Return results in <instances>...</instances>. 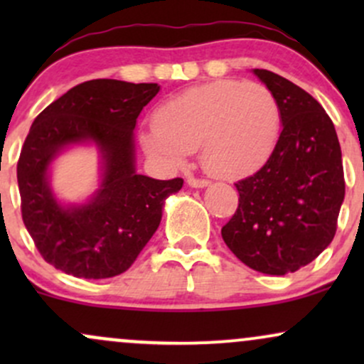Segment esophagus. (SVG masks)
<instances>
[{
	"label": "esophagus",
	"mask_w": 364,
	"mask_h": 364,
	"mask_svg": "<svg viewBox=\"0 0 364 364\" xmlns=\"http://www.w3.org/2000/svg\"><path fill=\"white\" fill-rule=\"evenodd\" d=\"M188 186L191 188H207L210 185V181H207V179H196V178H188Z\"/></svg>",
	"instance_id": "1"
}]
</instances>
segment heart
I'll return each mask as SVG.
<instances>
[{
  "label": "heart",
  "instance_id": "b5f03b06",
  "mask_svg": "<svg viewBox=\"0 0 364 364\" xmlns=\"http://www.w3.org/2000/svg\"><path fill=\"white\" fill-rule=\"evenodd\" d=\"M281 128V106L263 83L217 80L162 102L139 139L145 154L171 168L200 147L208 173L237 178L272 156Z\"/></svg>",
  "mask_w": 364,
  "mask_h": 364
}]
</instances>
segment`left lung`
Returning a JSON list of instances; mask_svg holds the SVG:
<instances>
[{
  "instance_id": "1",
  "label": "left lung",
  "mask_w": 364,
  "mask_h": 364,
  "mask_svg": "<svg viewBox=\"0 0 364 364\" xmlns=\"http://www.w3.org/2000/svg\"><path fill=\"white\" fill-rule=\"evenodd\" d=\"M281 106L282 132L272 156L236 183L240 205L223 228L228 248L257 272L284 275L332 243L346 183L332 119L301 87L252 70Z\"/></svg>"
}]
</instances>
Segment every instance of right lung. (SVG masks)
<instances>
[{
	"label": "right lung",
	"mask_w": 364,
	"mask_h": 364,
	"mask_svg": "<svg viewBox=\"0 0 364 364\" xmlns=\"http://www.w3.org/2000/svg\"><path fill=\"white\" fill-rule=\"evenodd\" d=\"M161 90L157 83L83 82L49 104L32 123L18 164L22 217L43 258L83 279L123 274L157 231L166 198L181 178L154 179L136 173V118ZM73 146H94L100 185L83 203L53 193V161Z\"/></svg>",
	"instance_id": "right-lung-1"
}]
</instances>
